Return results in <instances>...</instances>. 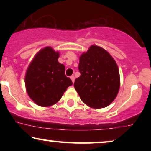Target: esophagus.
<instances>
[{"mask_svg": "<svg viewBox=\"0 0 151 151\" xmlns=\"http://www.w3.org/2000/svg\"><path fill=\"white\" fill-rule=\"evenodd\" d=\"M70 78H71V81H72V83H74V80H75V77H74V75H71V77H70Z\"/></svg>", "mask_w": 151, "mask_h": 151, "instance_id": "obj_1", "label": "esophagus"}]
</instances>
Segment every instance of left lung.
<instances>
[{"instance_id":"8db88e82","label":"left lung","mask_w":151,"mask_h":151,"mask_svg":"<svg viewBox=\"0 0 151 151\" xmlns=\"http://www.w3.org/2000/svg\"><path fill=\"white\" fill-rule=\"evenodd\" d=\"M80 77L74 85L82 101L92 108H103L116 98L119 69L113 58L101 47L92 45L80 57Z\"/></svg>"}]
</instances>
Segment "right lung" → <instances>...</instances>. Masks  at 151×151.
I'll return each mask as SVG.
<instances>
[{
  "mask_svg": "<svg viewBox=\"0 0 151 151\" xmlns=\"http://www.w3.org/2000/svg\"><path fill=\"white\" fill-rule=\"evenodd\" d=\"M59 52L46 47L35 55L25 74V87L30 98L41 106L56 104L72 81L58 62Z\"/></svg>",
  "mask_w": 151,
  "mask_h": 151,
  "instance_id": "obj_1",
  "label": "right lung"
}]
</instances>
